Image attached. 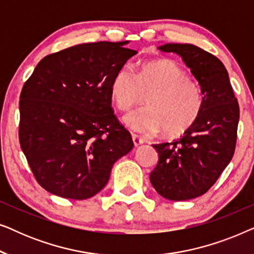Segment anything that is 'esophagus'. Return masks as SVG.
<instances>
[{
    "label": "esophagus",
    "instance_id": "esophagus-1",
    "mask_svg": "<svg viewBox=\"0 0 254 254\" xmlns=\"http://www.w3.org/2000/svg\"><path fill=\"white\" fill-rule=\"evenodd\" d=\"M131 138H133V142H134V145L135 147H138V145L142 144L144 142L143 138H141L138 135L136 134H131Z\"/></svg>",
    "mask_w": 254,
    "mask_h": 254
}]
</instances>
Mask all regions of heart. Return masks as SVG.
I'll list each match as a JSON object with an SVG mask.
<instances>
[{"mask_svg":"<svg viewBox=\"0 0 254 254\" xmlns=\"http://www.w3.org/2000/svg\"><path fill=\"white\" fill-rule=\"evenodd\" d=\"M110 93L120 111L130 110L148 95V106L127 114L125 124L141 134L164 130L168 137L189 130L204 105L201 86L171 60L145 62L136 74L129 65H123L114 72Z\"/></svg>","mask_w":254,"mask_h":254,"instance_id":"b5f03b06","label":"heart"}]
</instances>
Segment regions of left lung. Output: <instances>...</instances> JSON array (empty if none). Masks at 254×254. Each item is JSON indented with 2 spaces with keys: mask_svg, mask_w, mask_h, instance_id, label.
<instances>
[{
  "mask_svg": "<svg viewBox=\"0 0 254 254\" xmlns=\"http://www.w3.org/2000/svg\"><path fill=\"white\" fill-rule=\"evenodd\" d=\"M158 50L182 57L199 82L204 105L199 119L184 136L154 144L158 163L150 173V183L165 199H194L216 183L234 156L238 102L227 69L213 54L190 44H165Z\"/></svg>",
  "mask_w": 254,
  "mask_h": 254,
  "instance_id": "1",
  "label": "left lung"
}]
</instances>
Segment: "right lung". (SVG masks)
Segmentation results:
<instances>
[{
    "mask_svg": "<svg viewBox=\"0 0 254 254\" xmlns=\"http://www.w3.org/2000/svg\"><path fill=\"white\" fill-rule=\"evenodd\" d=\"M128 41L81 44L45 57L24 83L19 143L39 185L65 199H89L134 147L114 116L110 84L137 53Z\"/></svg>",
    "mask_w": 254,
    "mask_h": 254,
    "instance_id": "add662e5",
    "label": "right lung"
}]
</instances>
